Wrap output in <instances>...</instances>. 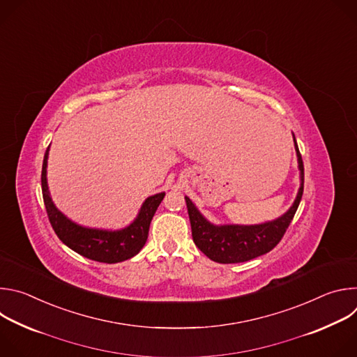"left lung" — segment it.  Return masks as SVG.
<instances>
[{
  "instance_id": "left-lung-1",
  "label": "left lung",
  "mask_w": 357,
  "mask_h": 357,
  "mask_svg": "<svg viewBox=\"0 0 357 357\" xmlns=\"http://www.w3.org/2000/svg\"><path fill=\"white\" fill-rule=\"evenodd\" d=\"M295 139V138H294ZM295 151L301 171V188L291 209L277 220L254 226H215L203 218L192 200L185 197L190 220L192 237L196 247L220 264L244 263L271 251L284 237L303 193V162L295 141Z\"/></svg>"
}]
</instances>
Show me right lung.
I'll use <instances>...</instances> for the list:
<instances>
[{"mask_svg": "<svg viewBox=\"0 0 357 357\" xmlns=\"http://www.w3.org/2000/svg\"><path fill=\"white\" fill-rule=\"evenodd\" d=\"M47 154L49 146L45 152L43 164H42V196L43 203L46 208L47 219L52 225L56 236L73 251H76L80 256L98 261V263H107L114 264L124 260L134 257L135 254L144 247L148 238V230L152 218H154L160 203L162 202L165 193H157L154 196H149L141 211L128 227L117 231H107V230H97V229H87L82 227L72 220H69L65 215H62L54 205L52 199L49 196L47 182H46V164H47Z\"/></svg>", "mask_w": 357, "mask_h": 357, "instance_id": "right-lung-1", "label": "right lung"}]
</instances>
